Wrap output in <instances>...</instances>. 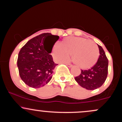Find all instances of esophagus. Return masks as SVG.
<instances>
[{
    "label": "esophagus",
    "instance_id": "esophagus-1",
    "mask_svg": "<svg viewBox=\"0 0 122 122\" xmlns=\"http://www.w3.org/2000/svg\"><path fill=\"white\" fill-rule=\"evenodd\" d=\"M66 65L68 66L69 67V68H71V67L73 66V65H72V64H66Z\"/></svg>",
    "mask_w": 122,
    "mask_h": 122
}]
</instances>
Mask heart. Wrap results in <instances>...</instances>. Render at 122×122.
I'll list each match as a JSON object with an SVG mask.
<instances>
[{"instance_id":"b5f03b06","label":"heart","mask_w":122,"mask_h":122,"mask_svg":"<svg viewBox=\"0 0 122 122\" xmlns=\"http://www.w3.org/2000/svg\"><path fill=\"white\" fill-rule=\"evenodd\" d=\"M53 55L57 62H64L72 55V61L81 69H88L97 62L99 53L98 47L93 42L83 37L66 38L61 45L56 44Z\"/></svg>"}]
</instances>
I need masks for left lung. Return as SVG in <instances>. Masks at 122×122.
Listing matches in <instances>:
<instances>
[{"instance_id": "obj_1", "label": "left lung", "mask_w": 122, "mask_h": 122, "mask_svg": "<svg viewBox=\"0 0 122 122\" xmlns=\"http://www.w3.org/2000/svg\"><path fill=\"white\" fill-rule=\"evenodd\" d=\"M100 56L97 62L88 70H81L75 80L81 86L88 90H94L100 87L107 77L108 61L102 46L97 45Z\"/></svg>"}]
</instances>
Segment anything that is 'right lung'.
<instances>
[{"label":"right lung","instance_id":"1","mask_svg":"<svg viewBox=\"0 0 122 122\" xmlns=\"http://www.w3.org/2000/svg\"><path fill=\"white\" fill-rule=\"evenodd\" d=\"M51 37L49 46L46 41ZM59 36L43 33L29 40L18 54L17 66L21 79L28 86L38 88L47 84L51 79L53 72L57 64L50 55L54 43Z\"/></svg>","mask_w":122,"mask_h":122}]
</instances>
